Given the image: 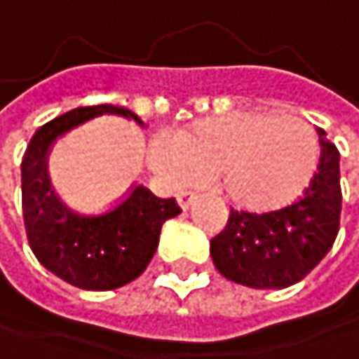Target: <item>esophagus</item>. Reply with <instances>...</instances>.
I'll use <instances>...</instances> for the list:
<instances>
[{"label":"esophagus","instance_id":"obj_1","mask_svg":"<svg viewBox=\"0 0 359 359\" xmlns=\"http://www.w3.org/2000/svg\"><path fill=\"white\" fill-rule=\"evenodd\" d=\"M194 196H196L194 192H180V194H177V205H180L182 209H188L190 203L194 201Z\"/></svg>","mask_w":359,"mask_h":359}]
</instances>
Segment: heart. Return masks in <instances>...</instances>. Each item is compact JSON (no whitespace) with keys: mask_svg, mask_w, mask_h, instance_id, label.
<instances>
[{"mask_svg":"<svg viewBox=\"0 0 359 359\" xmlns=\"http://www.w3.org/2000/svg\"><path fill=\"white\" fill-rule=\"evenodd\" d=\"M156 165L173 180L219 188L241 209L269 211L287 205L311 184L320 140L294 116L239 111L198 120L154 150Z\"/></svg>","mask_w":359,"mask_h":359,"instance_id":"heart-1","label":"heart"}]
</instances>
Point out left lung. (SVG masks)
Segmentation results:
<instances>
[{
    "instance_id": "obj_1",
    "label": "left lung",
    "mask_w": 359,
    "mask_h": 359,
    "mask_svg": "<svg viewBox=\"0 0 359 359\" xmlns=\"http://www.w3.org/2000/svg\"><path fill=\"white\" fill-rule=\"evenodd\" d=\"M322 158L302 198L269 213L231 211L211 239L215 269L235 283L281 290L298 283L330 252L341 222L339 150L320 130Z\"/></svg>"
}]
</instances>
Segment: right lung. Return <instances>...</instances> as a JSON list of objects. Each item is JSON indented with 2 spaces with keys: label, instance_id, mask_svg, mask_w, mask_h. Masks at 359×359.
I'll return each mask as SVG.
<instances>
[{
  "label": "right lung",
  "instance_id": "add662e5",
  "mask_svg": "<svg viewBox=\"0 0 359 359\" xmlns=\"http://www.w3.org/2000/svg\"><path fill=\"white\" fill-rule=\"evenodd\" d=\"M103 114L124 116L144 126V120L126 107H76L37 128L20 165L22 217L35 258L63 281L95 292L137 279L158 248L163 224L180 213L175 198H158L146 186H135L99 213L69 207L53 190L46 171L48 150L65 133Z\"/></svg>",
  "mask_w": 359,
  "mask_h": 359
}]
</instances>
